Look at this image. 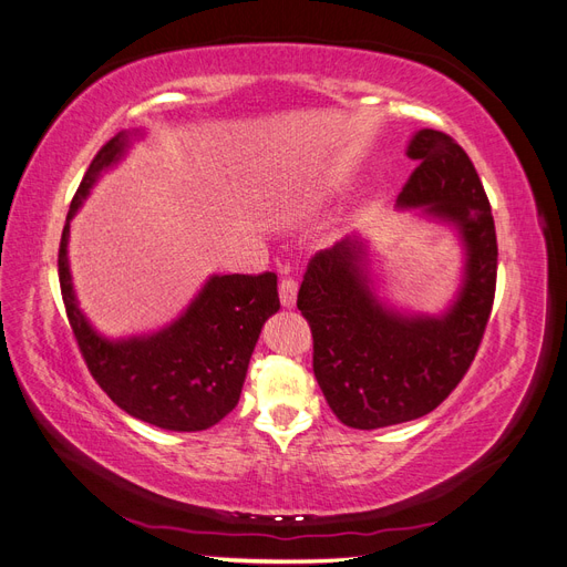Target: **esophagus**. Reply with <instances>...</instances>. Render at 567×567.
Wrapping results in <instances>:
<instances>
[{"label": "esophagus", "instance_id": "esophagus-1", "mask_svg": "<svg viewBox=\"0 0 567 567\" xmlns=\"http://www.w3.org/2000/svg\"><path fill=\"white\" fill-rule=\"evenodd\" d=\"M279 296H281V305L284 307H293L296 305V298H298V284L293 279H281V286H279Z\"/></svg>", "mask_w": 567, "mask_h": 567}]
</instances>
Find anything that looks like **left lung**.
Instances as JSON below:
<instances>
[{"label":"left lung","instance_id":"1","mask_svg":"<svg viewBox=\"0 0 567 567\" xmlns=\"http://www.w3.org/2000/svg\"><path fill=\"white\" fill-rule=\"evenodd\" d=\"M406 156L419 167L398 208L456 231L463 274L454 300L440 315L398 310L379 296L357 234L312 257L298 293L317 383L340 423L357 431L421 419L447 400L475 359L494 302V219L466 151L450 134L419 130Z\"/></svg>","mask_w":567,"mask_h":567}]
</instances>
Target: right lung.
I'll return each instance as SVG.
<instances>
[{"label": "right lung", "mask_w": 567, "mask_h": 567, "mask_svg": "<svg viewBox=\"0 0 567 567\" xmlns=\"http://www.w3.org/2000/svg\"><path fill=\"white\" fill-rule=\"evenodd\" d=\"M140 132H117L101 146L65 217L59 281L68 321L94 381L130 416L163 431L196 433L225 419L238 404L255 342L279 312L277 274H213L198 296L165 329L111 340L80 310L68 238L90 188L125 156Z\"/></svg>", "instance_id": "1"}]
</instances>
